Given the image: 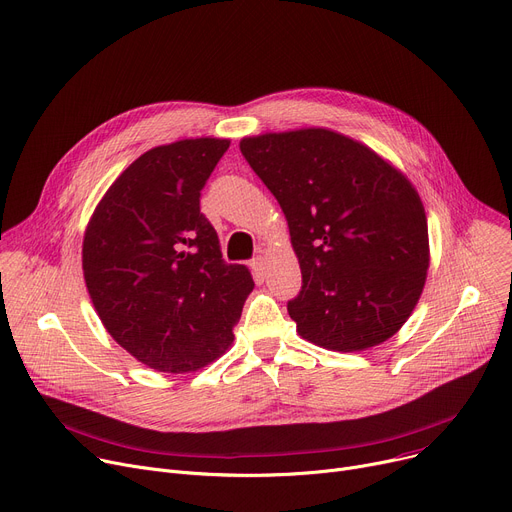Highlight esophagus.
Returning a JSON list of instances; mask_svg holds the SVG:
<instances>
[{
  "label": "esophagus",
  "instance_id": "1",
  "mask_svg": "<svg viewBox=\"0 0 512 512\" xmlns=\"http://www.w3.org/2000/svg\"><path fill=\"white\" fill-rule=\"evenodd\" d=\"M251 267H253V271H255V274L263 276V274H265V269H267V259L259 255V257H255V259L251 261Z\"/></svg>",
  "mask_w": 512,
  "mask_h": 512
}]
</instances>
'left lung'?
<instances>
[{
	"label": "left lung",
	"mask_w": 512,
	"mask_h": 512,
	"mask_svg": "<svg viewBox=\"0 0 512 512\" xmlns=\"http://www.w3.org/2000/svg\"><path fill=\"white\" fill-rule=\"evenodd\" d=\"M241 152L290 228L302 290L296 331L333 352H362L410 319L430 265L424 203L397 166L327 127L247 135Z\"/></svg>",
	"instance_id": "1"
}]
</instances>
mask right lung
Here are the masks:
<instances>
[{"label": "right lung", "mask_w": 512, "mask_h": 512, "mask_svg": "<svg viewBox=\"0 0 512 512\" xmlns=\"http://www.w3.org/2000/svg\"><path fill=\"white\" fill-rule=\"evenodd\" d=\"M230 140L189 138L135 158L94 208L82 243L94 311L158 372H195L234 342L255 282L222 259L199 195Z\"/></svg>", "instance_id": "1"}]
</instances>
